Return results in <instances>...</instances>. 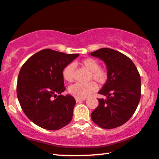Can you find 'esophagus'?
Wrapping results in <instances>:
<instances>
[{
  "instance_id": "obj_1",
  "label": "esophagus",
  "mask_w": 159,
  "mask_h": 159,
  "mask_svg": "<svg viewBox=\"0 0 159 159\" xmlns=\"http://www.w3.org/2000/svg\"><path fill=\"white\" fill-rule=\"evenodd\" d=\"M85 98H78V97H76L75 98V101H76V102H81V101H83V100H85Z\"/></svg>"
}]
</instances>
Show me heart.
<instances>
[{"label":"heart","mask_w":159,"mask_h":159,"mask_svg":"<svg viewBox=\"0 0 159 159\" xmlns=\"http://www.w3.org/2000/svg\"><path fill=\"white\" fill-rule=\"evenodd\" d=\"M81 64L90 71V79H94L99 84H103L107 81L108 78L107 70L100 67L99 61L96 59L86 58L81 61ZM74 68L75 67L73 64H69L63 70L62 76L66 81L72 82L73 81ZM97 89V84L94 81H90L86 84L76 83L70 86L69 92L78 98H86L94 92Z\"/></svg>","instance_id":"obj_1"}]
</instances>
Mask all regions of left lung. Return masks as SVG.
<instances>
[{
  "label": "left lung",
  "mask_w": 159,
  "mask_h": 159,
  "mask_svg": "<svg viewBox=\"0 0 159 159\" xmlns=\"http://www.w3.org/2000/svg\"><path fill=\"white\" fill-rule=\"evenodd\" d=\"M107 65L108 78L99 91L107 98L98 99L99 105L91 114L101 128L114 129L128 121L134 113L141 97V79L136 66L118 51L102 48L90 54Z\"/></svg>",
  "instance_id": "8db88e82"
}]
</instances>
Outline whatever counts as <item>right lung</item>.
<instances>
[{
    "mask_svg": "<svg viewBox=\"0 0 159 159\" xmlns=\"http://www.w3.org/2000/svg\"><path fill=\"white\" fill-rule=\"evenodd\" d=\"M78 56L46 48L21 67L16 84L19 102L27 117L40 127L57 130L71 121L75 100L61 94L65 90L62 71Z\"/></svg>",
    "mask_w": 159,
    "mask_h": 159,
    "instance_id": "add662e5",
    "label": "right lung"
}]
</instances>
